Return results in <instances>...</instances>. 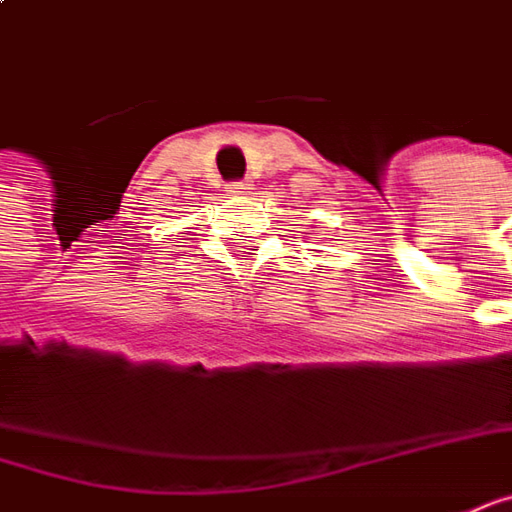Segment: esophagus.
Instances as JSON below:
<instances>
[{"instance_id":"esophagus-1","label":"esophagus","mask_w":512,"mask_h":512,"mask_svg":"<svg viewBox=\"0 0 512 512\" xmlns=\"http://www.w3.org/2000/svg\"><path fill=\"white\" fill-rule=\"evenodd\" d=\"M252 186L255 184H249V181H232V184L226 186V192L229 195H246V192H252Z\"/></svg>"}]
</instances>
